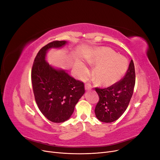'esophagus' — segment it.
<instances>
[{"label":"esophagus","mask_w":160,"mask_h":160,"mask_svg":"<svg viewBox=\"0 0 160 160\" xmlns=\"http://www.w3.org/2000/svg\"><path fill=\"white\" fill-rule=\"evenodd\" d=\"M92 88V85L90 83H86L85 85V88L86 90H90Z\"/></svg>","instance_id":"1"}]
</instances>
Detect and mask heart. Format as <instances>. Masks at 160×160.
Instances as JSON below:
<instances>
[{"instance_id": "obj_1", "label": "heart", "mask_w": 160, "mask_h": 160, "mask_svg": "<svg viewBox=\"0 0 160 160\" xmlns=\"http://www.w3.org/2000/svg\"><path fill=\"white\" fill-rule=\"evenodd\" d=\"M85 59L91 63H98L94 70V78L97 83L103 85H113L118 82L128 68L126 58L118 55L109 48L92 50L85 55ZM76 67L81 75L88 73V69L81 62H77Z\"/></svg>"}]
</instances>
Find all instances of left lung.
<instances>
[{
    "instance_id": "obj_1",
    "label": "left lung",
    "mask_w": 160,
    "mask_h": 160,
    "mask_svg": "<svg viewBox=\"0 0 160 160\" xmlns=\"http://www.w3.org/2000/svg\"><path fill=\"white\" fill-rule=\"evenodd\" d=\"M135 83V67L132 59L123 79L107 88H95L99 98L95 109L97 118L105 123L119 119L128 107Z\"/></svg>"
}]
</instances>
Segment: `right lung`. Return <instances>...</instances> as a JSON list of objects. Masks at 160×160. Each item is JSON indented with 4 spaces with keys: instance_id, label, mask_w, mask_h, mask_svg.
<instances>
[{
    "instance_id": "add662e5",
    "label": "right lung",
    "mask_w": 160,
    "mask_h": 160,
    "mask_svg": "<svg viewBox=\"0 0 160 160\" xmlns=\"http://www.w3.org/2000/svg\"><path fill=\"white\" fill-rule=\"evenodd\" d=\"M65 41L48 43L38 52L31 70L35 101L45 117L54 123L67 121L85 93L83 82L76 80L63 70L52 67L45 61L47 50L65 45Z\"/></svg>"
}]
</instances>
